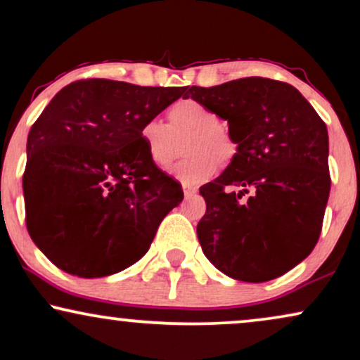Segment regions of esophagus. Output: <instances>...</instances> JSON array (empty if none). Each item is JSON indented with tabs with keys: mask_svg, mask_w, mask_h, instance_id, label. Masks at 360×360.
Segmentation results:
<instances>
[{
	"mask_svg": "<svg viewBox=\"0 0 360 360\" xmlns=\"http://www.w3.org/2000/svg\"><path fill=\"white\" fill-rule=\"evenodd\" d=\"M183 191H184V196L189 198L198 193V188H194V186H189V184H183Z\"/></svg>",
	"mask_w": 360,
	"mask_h": 360,
	"instance_id": "obj_1",
	"label": "esophagus"
}]
</instances>
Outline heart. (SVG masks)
Instances as JSON below:
<instances>
[{
  "mask_svg": "<svg viewBox=\"0 0 360 360\" xmlns=\"http://www.w3.org/2000/svg\"><path fill=\"white\" fill-rule=\"evenodd\" d=\"M167 120L169 124L161 119H147L139 131V137L150 162L164 167L174 159L177 139L191 136L186 142V153L191 155L171 167V174L183 184L205 183L216 174L219 162L229 164L236 158L235 136L205 103L194 98L172 103L167 110Z\"/></svg>",
  "mask_w": 360,
  "mask_h": 360,
  "instance_id": "b5f03b06",
  "label": "heart"
}]
</instances>
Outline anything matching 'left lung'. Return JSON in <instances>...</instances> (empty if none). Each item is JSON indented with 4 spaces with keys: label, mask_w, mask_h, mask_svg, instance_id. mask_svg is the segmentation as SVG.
<instances>
[{
    "label": "left lung",
    "mask_w": 360,
    "mask_h": 360,
    "mask_svg": "<svg viewBox=\"0 0 360 360\" xmlns=\"http://www.w3.org/2000/svg\"><path fill=\"white\" fill-rule=\"evenodd\" d=\"M238 142L223 174L199 188L202 253L224 275L262 283L278 278L317 245L330 193L327 125L295 86L246 77L189 86Z\"/></svg>",
    "instance_id": "left-lung-1"
}]
</instances>
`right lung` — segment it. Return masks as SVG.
Returning a JSON list of instances; mask_svg holds the SVG:
<instances>
[{
  "instance_id": "add662e5",
  "label": "right lung",
  "mask_w": 360,
  "mask_h": 360,
  "mask_svg": "<svg viewBox=\"0 0 360 360\" xmlns=\"http://www.w3.org/2000/svg\"><path fill=\"white\" fill-rule=\"evenodd\" d=\"M184 92L86 79L45 107L28 134L23 194L30 236L55 266L97 278L147 253L184 193L150 162L139 131Z\"/></svg>"
}]
</instances>
